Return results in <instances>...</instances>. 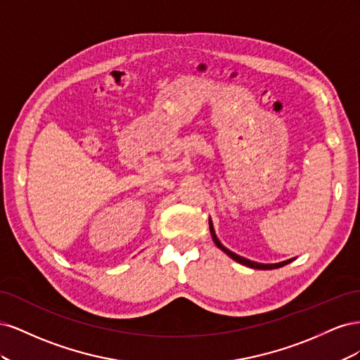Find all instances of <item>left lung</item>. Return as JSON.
Here are the masks:
<instances>
[{
	"label": "left lung",
	"mask_w": 360,
	"mask_h": 360,
	"mask_svg": "<svg viewBox=\"0 0 360 360\" xmlns=\"http://www.w3.org/2000/svg\"><path fill=\"white\" fill-rule=\"evenodd\" d=\"M209 225H210V234H212V238H213V242L216 243V246L219 248V249H222L224 252H225L228 257H231L233 259H236V261H237V263H240V264H243V266H248V267H250V269L271 270V269H279V267H282V266H285V264L291 263V261L294 259V258H291V259H287V261H281V263H276V264H261V263H255V261H250V259H248V258H243V257H240V255H237V254L231 252L230 249H226V248L219 242V238L216 237L214 230H213V224H212V221H210V219H209Z\"/></svg>",
	"instance_id": "left-lung-1"
}]
</instances>
